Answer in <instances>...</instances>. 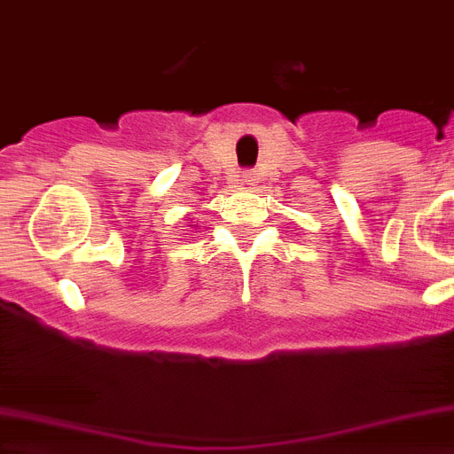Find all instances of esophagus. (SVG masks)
<instances>
[{
    "label": "esophagus",
    "instance_id": "34e87169",
    "mask_svg": "<svg viewBox=\"0 0 454 454\" xmlns=\"http://www.w3.org/2000/svg\"><path fill=\"white\" fill-rule=\"evenodd\" d=\"M242 180H244V183H247V184H254V183H255V176H254V173H244Z\"/></svg>",
    "mask_w": 454,
    "mask_h": 454
}]
</instances>
